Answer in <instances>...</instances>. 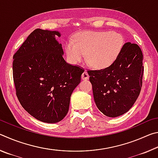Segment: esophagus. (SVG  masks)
I'll return each instance as SVG.
<instances>
[{"label": "esophagus", "instance_id": "esophagus-1", "mask_svg": "<svg viewBox=\"0 0 158 158\" xmlns=\"http://www.w3.org/2000/svg\"><path fill=\"white\" fill-rule=\"evenodd\" d=\"M89 74H88V73H87L86 71H84V73H82L81 79H82L83 80H87V79H89Z\"/></svg>", "mask_w": 158, "mask_h": 158}]
</instances>
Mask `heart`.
Returning <instances> with one entry per match:
<instances>
[{
  "label": "heart",
  "mask_w": 158,
  "mask_h": 158,
  "mask_svg": "<svg viewBox=\"0 0 158 158\" xmlns=\"http://www.w3.org/2000/svg\"><path fill=\"white\" fill-rule=\"evenodd\" d=\"M124 45V38L118 33L84 32L77 37L75 42L66 44L65 52L69 63L76 64L86 53L88 62L96 69H105L118 58Z\"/></svg>",
  "instance_id": "heart-1"
}]
</instances>
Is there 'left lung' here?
<instances>
[{
	"label": "left lung",
	"mask_w": 158,
	"mask_h": 158,
	"mask_svg": "<svg viewBox=\"0 0 158 158\" xmlns=\"http://www.w3.org/2000/svg\"><path fill=\"white\" fill-rule=\"evenodd\" d=\"M143 58L140 47L127 42L111 66L88 71L95 105L105 116H121L135 104L142 86Z\"/></svg>",
	"instance_id": "8db88e82"
}]
</instances>
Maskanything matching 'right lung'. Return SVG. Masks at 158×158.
Instances as JSON below:
<instances>
[{
  "label": "right lung",
  "mask_w": 158,
  "mask_h": 158,
  "mask_svg": "<svg viewBox=\"0 0 158 158\" xmlns=\"http://www.w3.org/2000/svg\"><path fill=\"white\" fill-rule=\"evenodd\" d=\"M58 31L37 28L13 56L16 94L23 109L39 121L55 123L69 110L70 97L84 69L65 62Z\"/></svg>",
  "instance_id": "right-lung-1"
}]
</instances>
